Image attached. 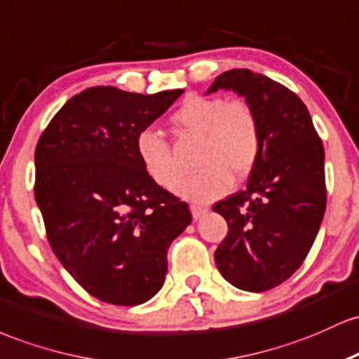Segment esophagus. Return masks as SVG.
Wrapping results in <instances>:
<instances>
[{
	"mask_svg": "<svg viewBox=\"0 0 359 359\" xmlns=\"http://www.w3.org/2000/svg\"><path fill=\"white\" fill-rule=\"evenodd\" d=\"M207 212H208V207H203V205H191V215L195 220L201 219Z\"/></svg>",
	"mask_w": 359,
	"mask_h": 359,
	"instance_id": "34e87169",
	"label": "esophagus"
}]
</instances>
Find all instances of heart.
Segmentation results:
<instances>
[{
  "label": "heart",
  "mask_w": 359,
  "mask_h": 359,
  "mask_svg": "<svg viewBox=\"0 0 359 359\" xmlns=\"http://www.w3.org/2000/svg\"><path fill=\"white\" fill-rule=\"evenodd\" d=\"M180 135L200 137L195 156V175L178 187L191 201H212L243 180L256 166L263 149V130L257 111L245 100L222 95H191L171 115ZM135 154L147 176L161 188L171 190L183 176L171 144L152 128L135 135Z\"/></svg>",
  "instance_id": "1"
}]
</instances>
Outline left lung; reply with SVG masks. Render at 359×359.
I'll return each mask as SVG.
<instances>
[{
  "mask_svg": "<svg viewBox=\"0 0 359 359\" xmlns=\"http://www.w3.org/2000/svg\"><path fill=\"white\" fill-rule=\"evenodd\" d=\"M222 88L255 107L263 149L244 190L213 205L229 227L215 263L233 287L266 292L302 266L319 232L327 201L324 146L307 107L283 84L231 69L208 93Z\"/></svg>",
  "mask_w": 359,
  "mask_h": 359,
  "instance_id": "1",
  "label": "left lung"
}]
</instances>
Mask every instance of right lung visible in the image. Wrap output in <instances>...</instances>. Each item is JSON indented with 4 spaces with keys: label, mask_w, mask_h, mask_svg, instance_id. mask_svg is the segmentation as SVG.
<instances>
[{
    "label": "right lung",
    "mask_w": 359,
    "mask_h": 359,
    "mask_svg": "<svg viewBox=\"0 0 359 359\" xmlns=\"http://www.w3.org/2000/svg\"><path fill=\"white\" fill-rule=\"evenodd\" d=\"M181 93L88 88L52 116L35 147L34 193L52 251L107 304L152 299L166 280L168 248L191 222L187 201L149 178L135 154V135Z\"/></svg>",
    "instance_id": "1"
}]
</instances>
